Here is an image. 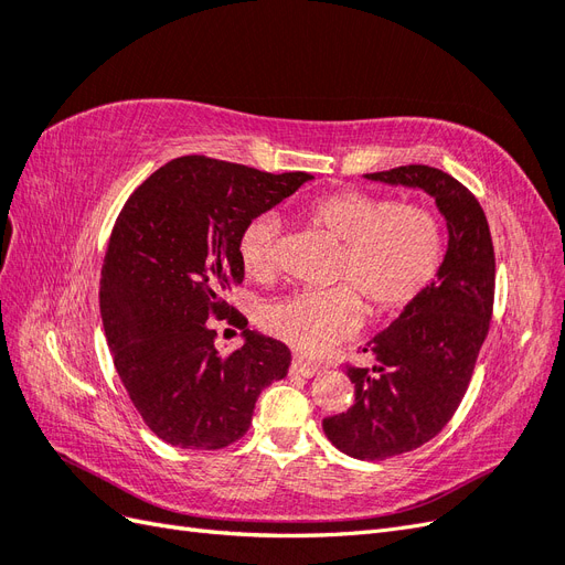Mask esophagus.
<instances>
[{
    "mask_svg": "<svg viewBox=\"0 0 565 565\" xmlns=\"http://www.w3.org/2000/svg\"><path fill=\"white\" fill-rule=\"evenodd\" d=\"M292 370L295 374H301V377H316V374L320 372V367L318 365H313V363H309V361H303V358H295L292 361Z\"/></svg>",
    "mask_w": 565,
    "mask_h": 565,
    "instance_id": "34e87169",
    "label": "esophagus"
}]
</instances>
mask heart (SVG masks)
Masks as SVG:
<instances>
[{
    "instance_id": "heart-1",
    "label": "heart",
    "mask_w": 565,
    "mask_h": 565,
    "mask_svg": "<svg viewBox=\"0 0 565 565\" xmlns=\"http://www.w3.org/2000/svg\"><path fill=\"white\" fill-rule=\"evenodd\" d=\"M303 214L313 228L341 243L332 280L351 281L370 313L405 309L429 287L443 264L440 224L419 204L337 191L316 198ZM278 241L276 214H256L247 221L237 235V256L249 276L268 278L276 270ZM350 286L301 289L273 301L262 313L264 328L299 353H328L361 328L363 303Z\"/></svg>"
}]
</instances>
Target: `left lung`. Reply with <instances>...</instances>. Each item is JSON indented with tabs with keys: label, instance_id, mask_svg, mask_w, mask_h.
Returning <instances> with one entry per match:
<instances>
[{
	"label": "left lung",
	"instance_id": "left-lung-1",
	"mask_svg": "<svg viewBox=\"0 0 565 565\" xmlns=\"http://www.w3.org/2000/svg\"><path fill=\"white\" fill-rule=\"evenodd\" d=\"M365 179L431 195L448 226L436 278L363 349L377 365L347 370L355 403L322 419L337 450L355 459H386L440 434L465 398L490 328L494 249L481 204L440 169L407 164Z\"/></svg>",
	"mask_w": 565,
	"mask_h": 565
}]
</instances>
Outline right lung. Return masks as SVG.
I'll use <instances>...</instances> for the list:
<instances>
[{
  "instance_id": "obj_1",
  "label": "right lung",
  "mask_w": 565,
  "mask_h": 565,
  "mask_svg": "<svg viewBox=\"0 0 565 565\" xmlns=\"http://www.w3.org/2000/svg\"><path fill=\"white\" fill-rule=\"evenodd\" d=\"M311 179L185 156L150 174L119 212L100 270V318L134 407L169 446H231L247 434L259 393L287 374L289 349L228 316L221 295L245 278L243 226ZM210 315L244 330L241 350L215 351Z\"/></svg>"
}]
</instances>
